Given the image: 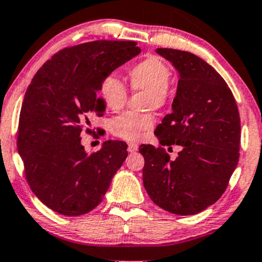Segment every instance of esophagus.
<instances>
[{"label": "esophagus", "mask_w": 262, "mask_h": 262, "mask_svg": "<svg viewBox=\"0 0 262 262\" xmlns=\"http://www.w3.org/2000/svg\"><path fill=\"white\" fill-rule=\"evenodd\" d=\"M138 148H139V147L134 145V143H129L127 149H128V152H129V153H134V152H136V150H138Z\"/></svg>", "instance_id": "obj_1"}]
</instances>
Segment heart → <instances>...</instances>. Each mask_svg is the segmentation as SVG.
<instances>
[{
	"instance_id": "heart-1",
	"label": "heart",
	"mask_w": 262,
	"mask_h": 262,
	"mask_svg": "<svg viewBox=\"0 0 262 262\" xmlns=\"http://www.w3.org/2000/svg\"><path fill=\"white\" fill-rule=\"evenodd\" d=\"M171 69L164 59L158 56H147L128 70V79L133 91L146 93V110L161 109L168 102ZM99 94L105 106L113 112H119L126 105L129 97L126 84L115 73H109L102 79ZM154 116L152 114L136 115L124 113L110 121V132L117 138L129 142L139 141L142 135L152 129Z\"/></svg>"
}]
</instances>
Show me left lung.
Listing matches in <instances>:
<instances>
[{"label":"left lung","instance_id":"obj_1","mask_svg":"<svg viewBox=\"0 0 262 262\" xmlns=\"http://www.w3.org/2000/svg\"><path fill=\"white\" fill-rule=\"evenodd\" d=\"M157 53L179 72L172 113L154 134L160 146H140L143 186L154 203L176 215H194L226 191L240 157V114L233 93L203 59L173 49ZM182 150L174 161L164 146Z\"/></svg>","mask_w":262,"mask_h":262}]
</instances>
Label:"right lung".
<instances>
[{
  "mask_svg": "<svg viewBox=\"0 0 262 262\" xmlns=\"http://www.w3.org/2000/svg\"><path fill=\"white\" fill-rule=\"evenodd\" d=\"M135 41L97 40L59 51L38 70L22 102L17 150L33 192L51 210L79 216L99 203L128 156L123 141L88 154L90 117L101 116L102 79L138 56Z\"/></svg>",
  "mask_w": 262,
  "mask_h": 262,
  "instance_id": "right-lung-1",
  "label": "right lung"
}]
</instances>
